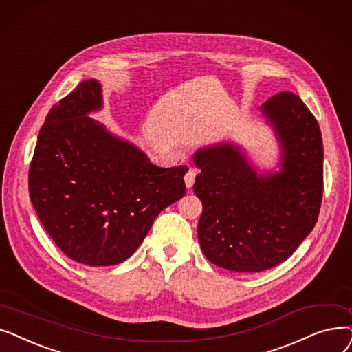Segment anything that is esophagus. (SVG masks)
Masks as SVG:
<instances>
[{"label":"esophagus","instance_id":"1","mask_svg":"<svg viewBox=\"0 0 352 352\" xmlns=\"http://www.w3.org/2000/svg\"><path fill=\"white\" fill-rule=\"evenodd\" d=\"M195 179H196V172L193 169H190L186 175H185V183L188 188H192L193 183H195Z\"/></svg>","mask_w":352,"mask_h":352}]
</instances>
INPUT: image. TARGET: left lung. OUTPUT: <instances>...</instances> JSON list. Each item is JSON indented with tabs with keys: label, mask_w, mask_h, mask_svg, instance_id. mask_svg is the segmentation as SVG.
<instances>
[{
	"label": "left lung",
	"mask_w": 352,
	"mask_h": 352,
	"mask_svg": "<svg viewBox=\"0 0 352 352\" xmlns=\"http://www.w3.org/2000/svg\"><path fill=\"white\" fill-rule=\"evenodd\" d=\"M283 146L280 173L258 177L235 147L199 150L193 190L204 212L197 238L205 256L228 271L261 272L287 261L314 229L324 192L321 130L295 93L262 106Z\"/></svg>",
	"instance_id": "1"
}]
</instances>
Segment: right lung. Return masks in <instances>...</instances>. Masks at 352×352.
<instances>
[{"mask_svg": "<svg viewBox=\"0 0 352 352\" xmlns=\"http://www.w3.org/2000/svg\"><path fill=\"white\" fill-rule=\"evenodd\" d=\"M102 106L96 80L82 81L48 111L28 170L38 219L70 259L124 262L156 216L185 195L188 166L159 167L90 116Z\"/></svg>", "mask_w": 352, "mask_h": 352, "instance_id": "1", "label": "right lung"}]
</instances>
